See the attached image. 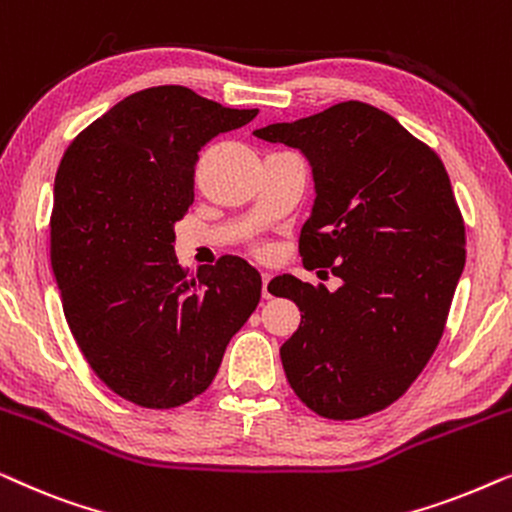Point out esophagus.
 Here are the masks:
<instances>
[{
    "label": "esophagus",
    "mask_w": 512,
    "mask_h": 512,
    "mask_svg": "<svg viewBox=\"0 0 512 512\" xmlns=\"http://www.w3.org/2000/svg\"><path fill=\"white\" fill-rule=\"evenodd\" d=\"M261 282H263V298H272V289H270V275L268 272H263L261 275Z\"/></svg>",
    "instance_id": "1"
}]
</instances>
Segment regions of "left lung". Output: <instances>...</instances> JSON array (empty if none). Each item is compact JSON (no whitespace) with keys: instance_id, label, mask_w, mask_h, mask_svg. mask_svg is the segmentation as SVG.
<instances>
[{"instance_id":"1","label":"left lung","mask_w":512,"mask_h":512,"mask_svg":"<svg viewBox=\"0 0 512 512\" xmlns=\"http://www.w3.org/2000/svg\"><path fill=\"white\" fill-rule=\"evenodd\" d=\"M254 135L310 160L317 200L298 251L307 270L342 279L333 293L291 275L270 282L272 296L300 310L279 349L286 380L326 419L389 408L436 352L466 263L443 160L387 111L356 100Z\"/></svg>"}]
</instances>
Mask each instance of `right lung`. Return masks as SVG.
Here are the masks:
<instances>
[{"mask_svg": "<svg viewBox=\"0 0 512 512\" xmlns=\"http://www.w3.org/2000/svg\"><path fill=\"white\" fill-rule=\"evenodd\" d=\"M184 86L128 95L67 146L55 174L51 265L76 345L125 401L170 410L212 384L261 298V275L226 256L188 272L174 223L193 205L209 139L254 121Z\"/></svg>", "mask_w": 512, "mask_h": 512, "instance_id": "1", "label": "right lung"}]
</instances>
